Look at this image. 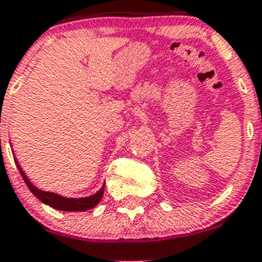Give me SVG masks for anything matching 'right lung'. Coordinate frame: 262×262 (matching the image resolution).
<instances>
[{
	"label": "right lung",
	"mask_w": 262,
	"mask_h": 262,
	"mask_svg": "<svg viewBox=\"0 0 262 262\" xmlns=\"http://www.w3.org/2000/svg\"><path fill=\"white\" fill-rule=\"evenodd\" d=\"M14 157V156H13ZM16 161V165L20 171L21 176L24 182L27 183L28 188L31 190V192L35 195L39 201H41L44 205L51 206L55 210H60V211H86V210H90V208L95 207V206L101 202L102 196H103V191H105V184L101 187V190L97 191L95 193L90 195V196L84 198H66L61 196L56 192H50V191H42L40 188L32 184V182L28 179V176L25 175V172L23 171V168L20 167L18 161L14 159Z\"/></svg>",
	"instance_id": "obj_1"
}]
</instances>
